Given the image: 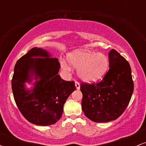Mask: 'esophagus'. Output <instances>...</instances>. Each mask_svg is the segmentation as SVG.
Wrapping results in <instances>:
<instances>
[{
    "label": "esophagus",
    "mask_w": 146,
    "mask_h": 146,
    "mask_svg": "<svg viewBox=\"0 0 146 146\" xmlns=\"http://www.w3.org/2000/svg\"><path fill=\"white\" fill-rule=\"evenodd\" d=\"M75 87H76L77 89H78V90L80 89V83H79L78 81H75Z\"/></svg>",
    "instance_id": "obj_1"
}]
</instances>
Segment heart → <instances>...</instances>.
I'll return each instance as SVG.
<instances>
[{"mask_svg":"<svg viewBox=\"0 0 146 146\" xmlns=\"http://www.w3.org/2000/svg\"><path fill=\"white\" fill-rule=\"evenodd\" d=\"M72 66L78 68V75L82 80L86 82H94L102 78L109 68V59L102 53L78 50L68 58ZM64 70H69L70 66L66 62H62Z\"/></svg>","mask_w":146,"mask_h":146,"instance_id":"heart-1","label":"heart"}]
</instances>
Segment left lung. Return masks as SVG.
Wrapping results in <instances>:
<instances>
[{
  "instance_id": "left-lung-1",
  "label": "left lung",
  "mask_w": 146,
  "mask_h": 146,
  "mask_svg": "<svg viewBox=\"0 0 146 146\" xmlns=\"http://www.w3.org/2000/svg\"><path fill=\"white\" fill-rule=\"evenodd\" d=\"M109 70L98 83H82V109L91 121L115 120L128 106L134 90L131 68L116 50L108 53Z\"/></svg>"
}]
</instances>
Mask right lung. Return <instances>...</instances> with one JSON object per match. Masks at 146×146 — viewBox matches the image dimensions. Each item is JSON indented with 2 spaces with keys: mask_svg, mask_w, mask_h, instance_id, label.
<instances>
[{
  "mask_svg": "<svg viewBox=\"0 0 146 146\" xmlns=\"http://www.w3.org/2000/svg\"><path fill=\"white\" fill-rule=\"evenodd\" d=\"M50 56L42 48H31L16 62L11 80L18 109L27 121L38 125L56 123L61 118L66 99L75 90L74 82L65 81L58 75V58ZM33 78L36 80L35 87L27 90L24 83Z\"/></svg>",
  "mask_w": 146,
  "mask_h": 146,
  "instance_id": "obj_1",
  "label": "right lung"
}]
</instances>
